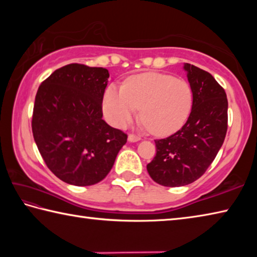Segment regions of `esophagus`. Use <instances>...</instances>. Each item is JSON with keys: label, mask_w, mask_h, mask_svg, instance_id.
I'll return each instance as SVG.
<instances>
[{"label": "esophagus", "mask_w": 257, "mask_h": 257, "mask_svg": "<svg viewBox=\"0 0 257 257\" xmlns=\"http://www.w3.org/2000/svg\"><path fill=\"white\" fill-rule=\"evenodd\" d=\"M128 141H129L130 143H136V142H139V141H141V137L137 136V135H133V134H130L129 136H128Z\"/></svg>", "instance_id": "obj_1"}]
</instances>
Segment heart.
Returning a JSON list of instances; mask_svg holds the SVG:
<instances>
[{
    "instance_id": "1",
    "label": "heart",
    "mask_w": 257,
    "mask_h": 257,
    "mask_svg": "<svg viewBox=\"0 0 257 257\" xmlns=\"http://www.w3.org/2000/svg\"><path fill=\"white\" fill-rule=\"evenodd\" d=\"M103 112L116 128L127 125L141 107L142 127L156 136L180 129L193 106V89L181 78L159 72L129 77L122 87L110 85L104 92Z\"/></svg>"
}]
</instances>
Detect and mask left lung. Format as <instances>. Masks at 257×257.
Returning a JSON list of instances; mask_svg holds the SVG:
<instances>
[{"label":"left lung","instance_id":"left-lung-1","mask_svg":"<svg viewBox=\"0 0 257 257\" xmlns=\"http://www.w3.org/2000/svg\"><path fill=\"white\" fill-rule=\"evenodd\" d=\"M193 89L186 123L168 138L156 139V155L147 164L152 179L165 187L189 185L204 175L222 146L228 128V99L211 73L185 63Z\"/></svg>","mask_w":257,"mask_h":257}]
</instances>
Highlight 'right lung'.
I'll list each match as a JSON object with an SVG mask.
<instances>
[{
  "label": "right lung",
  "instance_id": "right-lung-1",
  "mask_svg": "<svg viewBox=\"0 0 257 257\" xmlns=\"http://www.w3.org/2000/svg\"><path fill=\"white\" fill-rule=\"evenodd\" d=\"M110 75L104 68L67 64L42 82L32 128L47 168L64 182L90 186L111 171L127 135L102 119Z\"/></svg>",
  "mask_w": 257,
  "mask_h": 257
}]
</instances>
